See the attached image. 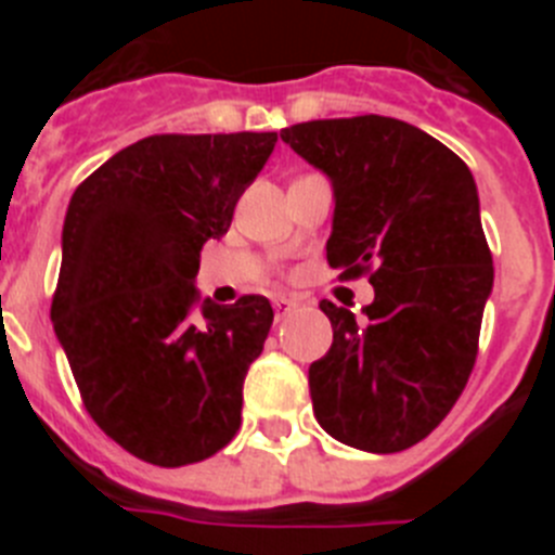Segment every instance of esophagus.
<instances>
[{"label":"esophagus","instance_id":"1","mask_svg":"<svg viewBox=\"0 0 555 555\" xmlns=\"http://www.w3.org/2000/svg\"><path fill=\"white\" fill-rule=\"evenodd\" d=\"M272 306H274V313H278V320H283V317H288V313L297 311V302L286 300V297H278V300H274Z\"/></svg>","mask_w":555,"mask_h":555}]
</instances>
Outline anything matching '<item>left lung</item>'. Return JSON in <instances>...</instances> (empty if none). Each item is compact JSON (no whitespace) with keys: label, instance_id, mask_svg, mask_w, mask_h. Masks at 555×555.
<instances>
[{"label":"left lung","instance_id":"1","mask_svg":"<svg viewBox=\"0 0 555 555\" xmlns=\"http://www.w3.org/2000/svg\"><path fill=\"white\" fill-rule=\"evenodd\" d=\"M281 139L331 178L327 263L375 286L364 320L320 302L333 345L308 370L317 423L350 448L400 453L450 414L478 356L494 269L473 171L375 113L302 121Z\"/></svg>","mask_w":555,"mask_h":555}]
</instances>
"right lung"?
Returning <instances> with one entry per match:
<instances>
[{
  "label": "right lung",
  "mask_w": 555,
  "mask_h": 555,
  "mask_svg": "<svg viewBox=\"0 0 555 555\" xmlns=\"http://www.w3.org/2000/svg\"><path fill=\"white\" fill-rule=\"evenodd\" d=\"M278 132L150 135L72 194L52 325L82 403L135 459L194 464L242 425V386L272 327L244 294L199 302V249L222 238ZM201 311H196V306Z\"/></svg>",
  "instance_id": "add662e5"
}]
</instances>
